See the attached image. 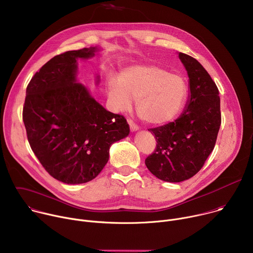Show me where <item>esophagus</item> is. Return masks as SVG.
Here are the masks:
<instances>
[{
  "label": "esophagus",
  "instance_id": "1",
  "mask_svg": "<svg viewBox=\"0 0 253 253\" xmlns=\"http://www.w3.org/2000/svg\"><path fill=\"white\" fill-rule=\"evenodd\" d=\"M128 124H129V126H130V130H131V132H136V131H138L139 130V127H138V125H136L132 120H128Z\"/></svg>",
  "mask_w": 253,
  "mask_h": 253
}]
</instances>
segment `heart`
Instances as JSON below:
<instances>
[{"mask_svg":"<svg viewBox=\"0 0 253 253\" xmlns=\"http://www.w3.org/2000/svg\"><path fill=\"white\" fill-rule=\"evenodd\" d=\"M108 98L117 112L129 110L132 99L137 100V112L151 125H163L174 120L185 105L188 87L179 74L157 65H134L125 68L119 79L110 77Z\"/></svg>","mask_w":253,"mask_h":253,"instance_id":"b5f03b06","label":"heart"}]
</instances>
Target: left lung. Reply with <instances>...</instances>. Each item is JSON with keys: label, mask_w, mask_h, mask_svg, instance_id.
Instances as JSON below:
<instances>
[{"label": "left lung", "mask_w": 253, "mask_h": 253, "mask_svg": "<svg viewBox=\"0 0 253 253\" xmlns=\"http://www.w3.org/2000/svg\"><path fill=\"white\" fill-rule=\"evenodd\" d=\"M178 57L189 78L188 102L174 122L149 129L157 145L145 160L149 171L167 182L184 181L202 168L221 124L217 86L196 59L183 53Z\"/></svg>", "instance_id": "left-lung-1"}]
</instances>
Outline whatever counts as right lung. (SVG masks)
<instances>
[{
    "mask_svg": "<svg viewBox=\"0 0 253 253\" xmlns=\"http://www.w3.org/2000/svg\"><path fill=\"white\" fill-rule=\"evenodd\" d=\"M100 51L90 47L55 56L26 90L23 121L30 146L47 172L66 184L91 181L109 160L112 144L130 132L123 116L107 111L77 81L78 59Z\"/></svg>",
    "mask_w": 253,
    "mask_h": 253,
    "instance_id": "obj_1",
    "label": "right lung"
}]
</instances>
